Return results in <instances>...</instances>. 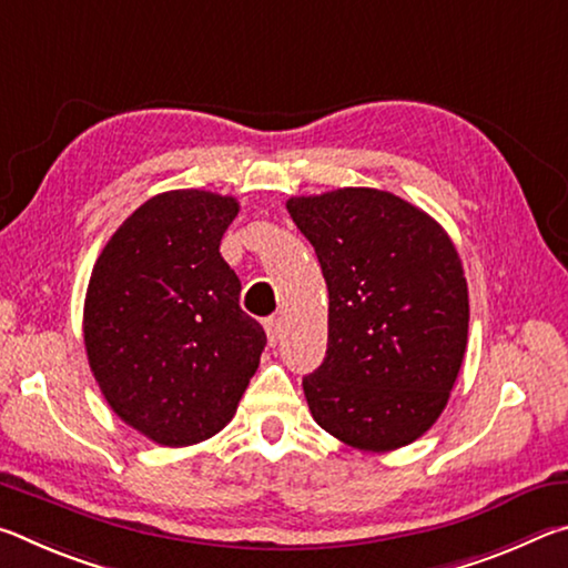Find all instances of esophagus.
I'll list each match as a JSON object with an SVG mask.
<instances>
[{"label":"esophagus","mask_w":568,"mask_h":568,"mask_svg":"<svg viewBox=\"0 0 568 568\" xmlns=\"http://www.w3.org/2000/svg\"><path fill=\"white\" fill-rule=\"evenodd\" d=\"M265 333H267V343L275 345L277 341H281V333H283L281 321H277V318H267V321H265Z\"/></svg>","instance_id":"esophagus-1"}]
</instances>
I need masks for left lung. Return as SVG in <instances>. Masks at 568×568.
I'll return each instance as SVG.
<instances>
[{
	"mask_svg": "<svg viewBox=\"0 0 568 568\" xmlns=\"http://www.w3.org/2000/svg\"><path fill=\"white\" fill-rule=\"evenodd\" d=\"M328 285V351L303 390L315 423L361 450H396L446 408L468 341V285L434 217L386 190L287 200Z\"/></svg>",
	"mask_w": 568,
	"mask_h": 568,
	"instance_id": "8db88e82",
	"label": "left lung"
}]
</instances>
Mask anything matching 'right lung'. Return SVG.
<instances>
[{
    "label": "right lung",
    "mask_w": 568,
    "mask_h": 568,
    "mask_svg": "<svg viewBox=\"0 0 568 568\" xmlns=\"http://www.w3.org/2000/svg\"><path fill=\"white\" fill-rule=\"evenodd\" d=\"M237 200L205 190L150 197L92 267L84 348L118 416L160 446H192L235 416L265 348L220 255Z\"/></svg>",
    "instance_id": "add662e5"
}]
</instances>
